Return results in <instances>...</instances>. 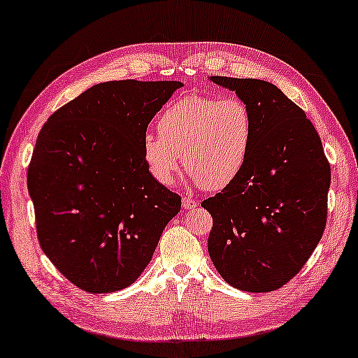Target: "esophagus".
Segmentation results:
<instances>
[{
  "instance_id": "1",
  "label": "esophagus",
  "mask_w": 358,
  "mask_h": 358,
  "mask_svg": "<svg viewBox=\"0 0 358 358\" xmlns=\"http://www.w3.org/2000/svg\"><path fill=\"white\" fill-rule=\"evenodd\" d=\"M196 206H198V199H196V198H192V196H189V195H184V196H182V208H184V209L190 210V209H193V208H196Z\"/></svg>"
}]
</instances>
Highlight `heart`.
Wrapping results in <instances>:
<instances>
[{"label":"heart","mask_w":358,"mask_h":358,"mask_svg":"<svg viewBox=\"0 0 358 358\" xmlns=\"http://www.w3.org/2000/svg\"><path fill=\"white\" fill-rule=\"evenodd\" d=\"M159 135L143 138V157L152 178L169 185L182 155L184 168L208 190L233 182L252 148L253 113L241 97L190 94L169 103L157 122Z\"/></svg>","instance_id":"obj_1"}]
</instances>
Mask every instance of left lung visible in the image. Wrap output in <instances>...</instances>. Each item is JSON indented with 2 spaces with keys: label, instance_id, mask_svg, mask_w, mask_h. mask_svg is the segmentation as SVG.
Returning <instances> with one entry per match:
<instances>
[{
  "label": "left lung",
  "instance_id": "1",
  "mask_svg": "<svg viewBox=\"0 0 358 358\" xmlns=\"http://www.w3.org/2000/svg\"><path fill=\"white\" fill-rule=\"evenodd\" d=\"M245 100L255 134L241 174L201 203L212 215L208 250L231 286L268 292L310 259L327 223L330 163L305 111L256 78L210 77Z\"/></svg>",
  "mask_w": 358,
  "mask_h": 358
}]
</instances>
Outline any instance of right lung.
I'll use <instances>...</instances> for the list:
<instances>
[{"instance_id": "obj_1", "label": "right lung", "mask_w": 358, "mask_h": 358, "mask_svg": "<svg viewBox=\"0 0 358 358\" xmlns=\"http://www.w3.org/2000/svg\"><path fill=\"white\" fill-rule=\"evenodd\" d=\"M180 81H108L56 110L28 166L42 252L80 289L115 292L140 277L180 196L157 182L143 138Z\"/></svg>"}]
</instances>
